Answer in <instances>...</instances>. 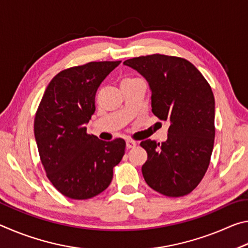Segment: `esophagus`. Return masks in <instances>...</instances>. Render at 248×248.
<instances>
[{"label":"esophagus","mask_w":248,"mask_h":248,"mask_svg":"<svg viewBox=\"0 0 248 248\" xmlns=\"http://www.w3.org/2000/svg\"><path fill=\"white\" fill-rule=\"evenodd\" d=\"M125 145H127V149H132L137 145V143L132 140H127L125 141Z\"/></svg>","instance_id":"obj_1"}]
</instances>
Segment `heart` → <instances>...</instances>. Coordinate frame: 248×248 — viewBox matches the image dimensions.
I'll return each instance as SVG.
<instances>
[{
  "instance_id": "b5f03b06",
  "label": "heart",
  "mask_w": 248,
  "mask_h": 248,
  "mask_svg": "<svg viewBox=\"0 0 248 248\" xmlns=\"http://www.w3.org/2000/svg\"><path fill=\"white\" fill-rule=\"evenodd\" d=\"M134 81H140V79H138V78H125L123 79V81H121V84H124V83H130V82H134Z\"/></svg>"
}]
</instances>
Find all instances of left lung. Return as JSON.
<instances>
[{"instance_id": "obj_1", "label": "left lung", "mask_w": 248, "mask_h": 248, "mask_svg": "<svg viewBox=\"0 0 248 248\" xmlns=\"http://www.w3.org/2000/svg\"><path fill=\"white\" fill-rule=\"evenodd\" d=\"M149 83L152 112L170 121L167 140H144L146 184L167 197L188 195L210 164L215 143V96L198 69L183 58L151 54L124 62Z\"/></svg>"}]
</instances>
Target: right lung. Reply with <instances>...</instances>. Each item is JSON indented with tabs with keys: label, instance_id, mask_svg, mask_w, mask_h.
<instances>
[{
	"label": "right lung",
	"instance_id": "right-lung-1",
	"mask_svg": "<svg viewBox=\"0 0 248 248\" xmlns=\"http://www.w3.org/2000/svg\"><path fill=\"white\" fill-rule=\"evenodd\" d=\"M121 61L90 62L61 71L49 83L37 109L33 131L47 177L62 195L90 199L110 185L124 139L99 140L86 132L95 112L96 91Z\"/></svg>",
	"mask_w": 248,
	"mask_h": 248
}]
</instances>
